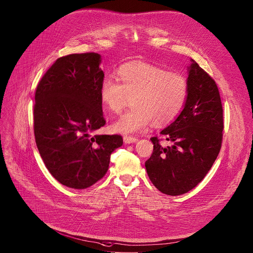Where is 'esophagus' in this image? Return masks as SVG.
Instances as JSON below:
<instances>
[{
    "mask_svg": "<svg viewBox=\"0 0 253 253\" xmlns=\"http://www.w3.org/2000/svg\"><path fill=\"white\" fill-rule=\"evenodd\" d=\"M123 140H124V142L125 143H134V142H136L137 141V138L136 137H131V136H124L123 137Z\"/></svg>",
    "mask_w": 253,
    "mask_h": 253,
    "instance_id": "1",
    "label": "esophagus"
}]
</instances>
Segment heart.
I'll return each mask as SVG.
<instances>
[{
	"mask_svg": "<svg viewBox=\"0 0 253 253\" xmlns=\"http://www.w3.org/2000/svg\"><path fill=\"white\" fill-rule=\"evenodd\" d=\"M118 78L107 76L99 87L100 102L112 113H120L132 98L128 112L112 125L115 132L134 134L145 131L150 123H170L188 96L187 78L176 72L144 63H128L118 70Z\"/></svg>",
	"mask_w": 253,
	"mask_h": 253,
	"instance_id": "1",
	"label": "heart"
}]
</instances>
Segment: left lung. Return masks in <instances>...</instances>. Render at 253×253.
Here are the masks:
<instances>
[{
    "instance_id": "left-lung-1",
    "label": "left lung",
    "mask_w": 253,
    "mask_h": 253,
    "mask_svg": "<svg viewBox=\"0 0 253 253\" xmlns=\"http://www.w3.org/2000/svg\"><path fill=\"white\" fill-rule=\"evenodd\" d=\"M188 96L177 119L161 131L169 145L151 137L154 151L145 162L155 186L168 195H181L201 182L214 163L223 140V107L215 81L192 60Z\"/></svg>"
}]
</instances>
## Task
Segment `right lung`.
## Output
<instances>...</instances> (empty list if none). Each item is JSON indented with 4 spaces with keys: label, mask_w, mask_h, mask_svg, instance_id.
<instances>
[{
    "label": "right lung",
    "mask_w": 253,
    "mask_h": 253,
    "mask_svg": "<svg viewBox=\"0 0 253 253\" xmlns=\"http://www.w3.org/2000/svg\"><path fill=\"white\" fill-rule=\"evenodd\" d=\"M96 53L57 59L38 84L35 136L48 172L61 184L85 189L102 179L121 135H92L103 127L99 87L105 74Z\"/></svg>",
    "instance_id": "obj_1"
}]
</instances>
